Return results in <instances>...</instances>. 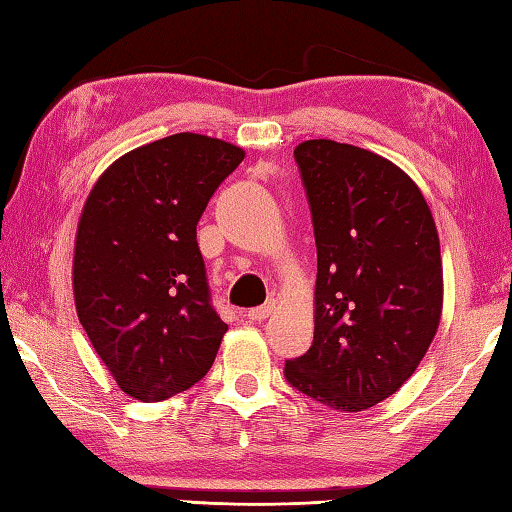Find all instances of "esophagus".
<instances>
[{
	"label": "esophagus",
	"mask_w": 512,
	"mask_h": 512,
	"mask_svg": "<svg viewBox=\"0 0 512 512\" xmlns=\"http://www.w3.org/2000/svg\"><path fill=\"white\" fill-rule=\"evenodd\" d=\"M273 308H275V302H268V304H264V306L250 308L246 315H248L250 322H264V319L270 317V313H273Z\"/></svg>",
	"instance_id": "34e87169"
}]
</instances>
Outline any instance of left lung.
I'll use <instances>...</instances> for the list:
<instances>
[{"label":"left lung","mask_w":512,"mask_h":512,"mask_svg":"<svg viewBox=\"0 0 512 512\" xmlns=\"http://www.w3.org/2000/svg\"><path fill=\"white\" fill-rule=\"evenodd\" d=\"M295 162L317 244L315 335L284 375L315 402L359 413L408 382L437 333V226L422 190L382 155L308 139Z\"/></svg>","instance_id":"left-lung-1"}]
</instances>
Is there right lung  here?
<instances>
[{"label": "right lung", "mask_w": 512, "mask_h": 512, "mask_svg": "<svg viewBox=\"0 0 512 512\" xmlns=\"http://www.w3.org/2000/svg\"><path fill=\"white\" fill-rule=\"evenodd\" d=\"M244 150L177 133L110 164L77 224V317L117 386L162 402L202 379L228 326L210 304L197 222Z\"/></svg>", "instance_id": "add662e5"}]
</instances>
